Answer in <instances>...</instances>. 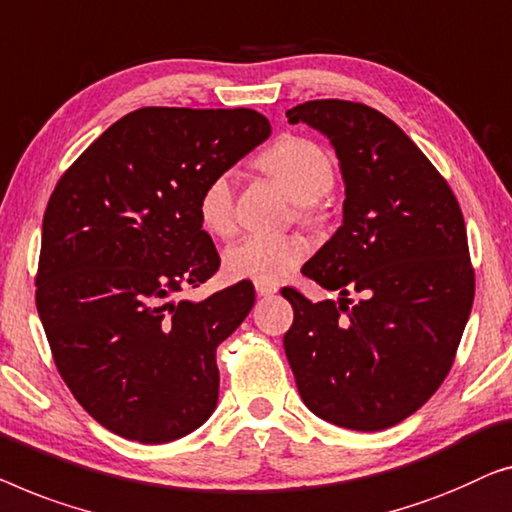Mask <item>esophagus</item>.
Returning a JSON list of instances; mask_svg holds the SVG:
<instances>
[{"instance_id": "34e87169", "label": "esophagus", "mask_w": 512, "mask_h": 512, "mask_svg": "<svg viewBox=\"0 0 512 512\" xmlns=\"http://www.w3.org/2000/svg\"><path fill=\"white\" fill-rule=\"evenodd\" d=\"M255 290L259 297H273L278 292V285H269V283H255Z\"/></svg>"}]
</instances>
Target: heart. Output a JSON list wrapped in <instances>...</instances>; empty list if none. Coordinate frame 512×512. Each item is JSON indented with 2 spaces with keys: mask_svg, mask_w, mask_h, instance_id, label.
<instances>
[{
  "mask_svg": "<svg viewBox=\"0 0 512 512\" xmlns=\"http://www.w3.org/2000/svg\"><path fill=\"white\" fill-rule=\"evenodd\" d=\"M259 167L297 204H313L334 185V164L318 143L301 136H280L259 155ZM199 220L208 232L227 236L234 229V174L222 171L199 194ZM308 255V241L299 234H246L225 250V271L236 280L280 283Z\"/></svg>",
  "mask_w": 512,
  "mask_h": 512,
  "instance_id": "1",
  "label": "heart"
}]
</instances>
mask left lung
<instances>
[{"label":"left lung","mask_w":512,"mask_h":512,"mask_svg":"<svg viewBox=\"0 0 512 512\" xmlns=\"http://www.w3.org/2000/svg\"><path fill=\"white\" fill-rule=\"evenodd\" d=\"M327 136L343 222L301 273L336 301L285 287L283 336L301 399L336 427H392L438 390L469 322L475 280L455 194L406 132L371 106L318 99L287 111ZM363 294L350 305L347 292Z\"/></svg>","instance_id":"left-lung-1"}]
</instances>
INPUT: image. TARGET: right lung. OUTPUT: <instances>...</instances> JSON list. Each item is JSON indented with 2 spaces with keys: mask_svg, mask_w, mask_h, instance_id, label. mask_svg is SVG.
<instances>
[{
  "mask_svg": "<svg viewBox=\"0 0 512 512\" xmlns=\"http://www.w3.org/2000/svg\"><path fill=\"white\" fill-rule=\"evenodd\" d=\"M269 134L253 109L148 106L113 122L50 194L39 318L71 394L113 434L169 443L218 406L215 350L255 287L171 297L220 266L197 211L204 185Z\"/></svg>",
  "mask_w": 512,
  "mask_h": 512,
  "instance_id": "right-lung-1",
  "label": "right lung"
}]
</instances>
